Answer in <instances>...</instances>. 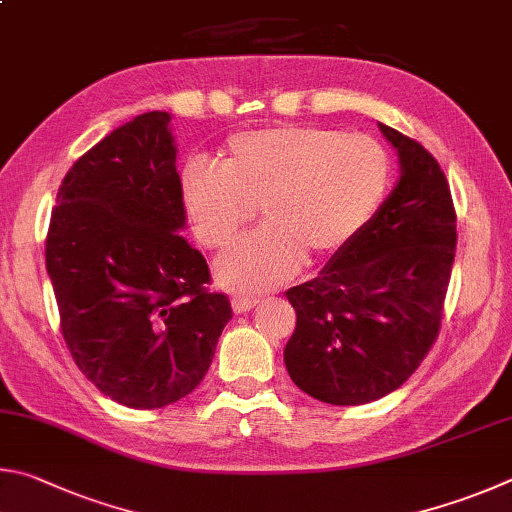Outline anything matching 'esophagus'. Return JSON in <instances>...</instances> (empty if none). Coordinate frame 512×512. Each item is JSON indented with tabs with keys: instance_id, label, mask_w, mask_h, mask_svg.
<instances>
[{
	"instance_id": "1",
	"label": "esophagus",
	"mask_w": 512,
	"mask_h": 512,
	"mask_svg": "<svg viewBox=\"0 0 512 512\" xmlns=\"http://www.w3.org/2000/svg\"><path fill=\"white\" fill-rule=\"evenodd\" d=\"M258 303H261V301L251 299V297H233L231 308H233V312H236V315H245V312H249L251 308H256Z\"/></svg>"
}]
</instances>
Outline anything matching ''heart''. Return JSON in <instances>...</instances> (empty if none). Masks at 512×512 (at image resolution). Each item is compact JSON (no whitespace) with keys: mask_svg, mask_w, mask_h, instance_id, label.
<instances>
[{"mask_svg":"<svg viewBox=\"0 0 512 512\" xmlns=\"http://www.w3.org/2000/svg\"><path fill=\"white\" fill-rule=\"evenodd\" d=\"M389 155L366 134L317 125H274L231 137L218 168L191 164L182 202L202 245L222 249L254 220L263 229L218 261L229 290L261 292L290 281L303 261L339 254L378 213Z\"/></svg>","mask_w":512,"mask_h":512,"instance_id":"obj_1","label":"heart"}]
</instances>
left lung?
Returning a JSON list of instances; mask_svg holds the SVG:
<instances>
[{"label":"left lung","mask_w":512,"mask_h":512,"mask_svg":"<svg viewBox=\"0 0 512 512\" xmlns=\"http://www.w3.org/2000/svg\"><path fill=\"white\" fill-rule=\"evenodd\" d=\"M378 125L398 150L396 188L317 279L285 292L297 310L285 369L328 405H366L409 380L436 342L454 263L456 213L441 166Z\"/></svg>","instance_id":"obj_1"}]
</instances>
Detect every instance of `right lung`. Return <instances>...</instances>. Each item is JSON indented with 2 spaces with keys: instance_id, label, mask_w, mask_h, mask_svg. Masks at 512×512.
I'll return each mask as SVG.
<instances>
[{
  "instance_id": "obj_1",
  "label": "right lung",
  "mask_w": 512,
  "mask_h": 512,
  "mask_svg": "<svg viewBox=\"0 0 512 512\" xmlns=\"http://www.w3.org/2000/svg\"><path fill=\"white\" fill-rule=\"evenodd\" d=\"M168 112L134 116L87 150L58 188L47 272L78 369L130 409H159L209 371L231 319L209 265L179 231L182 179Z\"/></svg>"
}]
</instances>
